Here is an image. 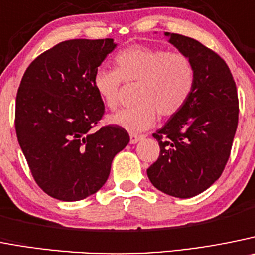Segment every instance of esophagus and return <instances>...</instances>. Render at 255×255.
Wrapping results in <instances>:
<instances>
[{
  "label": "esophagus",
  "instance_id": "obj_1",
  "mask_svg": "<svg viewBox=\"0 0 255 255\" xmlns=\"http://www.w3.org/2000/svg\"><path fill=\"white\" fill-rule=\"evenodd\" d=\"M144 139V135H137V134H130V143L136 144L137 141Z\"/></svg>",
  "mask_w": 255,
  "mask_h": 255
}]
</instances>
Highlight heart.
Segmentation results:
<instances>
[{
  "mask_svg": "<svg viewBox=\"0 0 255 255\" xmlns=\"http://www.w3.org/2000/svg\"><path fill=\"white\" fill-rule=\"evenodd\" d=\"M116 69L101 67L93 74V87L107 109L116 110L125 83H139L136 105L109 116V121L130 131L149 129L158 119L170 118L184 107L195 87L191 58L182 51L132 45L119 51Z\"/></svg>",
  "mask_w": 255,
  "mask_h": 255,
  "instance_id": "heart-1",
  "label": "heart"
}]
</instances>
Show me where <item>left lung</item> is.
Segmentation results:
<instances>
[{
    "label": "left lung",
    "instance_id": "8db88e82",
    "mask_svg": "<svg viewBox=\"0 0 255 255\" xmlns=\"http://www.w3.org/2000/svg\"><path fill=\"white\" fill-rule=\"evenodd\" d=\"M165 35L191 58L196 81L183 109L153 134L160 153L146 173L162 192L188 198L207 190L224 172L238 128L239 100L233 74L218 53L192 37Z\"/></svg>",
    "mask_w": 255,
    "mask_h": 255
}]
</instances>
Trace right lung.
Instances as JSON below:
<instances>
[{"instance_id": "obj_1", "label": "right lung", "mask_w": 255, "mask_h": 255, "mask_svg": "<svg viewBox=\"0 0 255 255\" xmlns=\"http://www.w3.org/2000/svg\"><path fill=\"white\" fill-rule=\"evenodd\" d=\"M112 39H73L41 53L16 96L18 144L37 186L51 197L79 201L107 181L114 156L130 141L119 125L100 126L105 105L93 74Z\"/></svg>"}]
</instances>
